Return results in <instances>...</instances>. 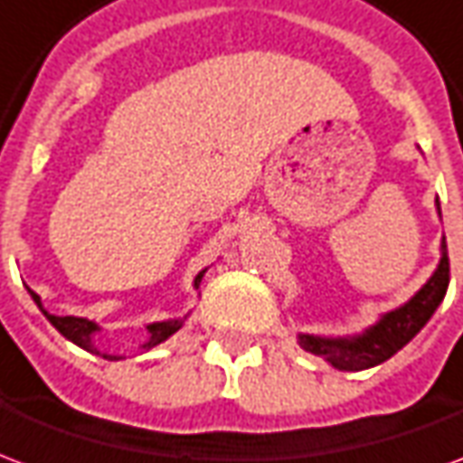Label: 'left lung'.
I'll return each instance as SVG.
<instances>
[{"mask_svg":"<svg viewBox=\"0 0 463 463\" xmlns=\"http://www.w3.org/2000/svg\"><path fill=\"white\" fill-rule=\"evenodd\" d=\"M437 213L441 218V208ZM449 288V255L447 241H441V258L434 275L429 278L421 290L414 292L404 305L384 312L372 327L352 337H320V335H298V342L305 352L317 354L342 372H359V369L377 367L389 357H394L407 342L417 337V332L431 320V315L444 300Z\"/></svg>","mask_w":463,"mask_h":463,"instance_id":"left-lung-1","label":"left lung"}]
</instances>
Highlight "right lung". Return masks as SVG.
Returning <instances> with one entry per match:
<instances>
[{"mask_svg": "<svg viewBox=\"0 0 463 463\" xmlns=\"http://www.w3.org/2000/svg\"><path fill=\"white\" fill-rule=\"evenodd\" d=\"M208 270V268H205ZM205 270H201L198 275H195V280H193V288L198 290L201 288V280L203 275H205ZM32 292V290H29ZM32 300L36 302V307L44 312V317L52 325H54L56 330L64 335L66 340L74 342V345H79L81 349H86V352H94V354H101L104 359H123L121 354H109V352H99V347L94 345V335L101 327L96 325L94 320H86V317H74V315H66V317H59V315H52V312H46V307L42 305V298L36 295V292H32ZM188 317V315H185ZM185 317H178V320H163V322H151V325H146V330H148V342H143L141 349H151L156 347V345H161V342H165L171 335H175V332L181 330L183 322H185Z\"/></svg>", "mask_w": 463, "mask_h": 463, "instance_id": "right-lung-1", "label": "right lung"}]
</instances>
